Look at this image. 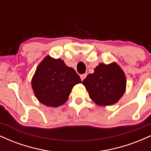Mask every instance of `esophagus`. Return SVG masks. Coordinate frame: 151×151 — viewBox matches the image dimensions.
<instances>
[{
  "mask_svg": "<svg viewBox=\"0 0 151 151\" xmlns=\"http://www.w3.org/2000/svg\"><path fill=\"white\" fill-rule=\"evenodd\" d=\"M86 76H87V74H81V75L80 76V77H81V81H83V80H84V79H85V78H86Z\"/></svg>",
  "mask_w": 151,
  "mask_h": 151,
  "instance_id": "1",
  "label": "esophagus"
}]
</instances>
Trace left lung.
Here are the masks:
<instances>
[{
  "instance_id": "left-lung-1",
  "label": "left lung",
  "mask_w": 151,
  "mask_h": 151,
  "mask_svg": "<svg viewBox=\"0 0 151 151\" xmlns=\"http://www.w3.org/2000/svg\"><path fill=\"white\" fill-rule=\"evenodd\" d=\"M82 84L96 104L109 106L119 101L125 93L126 79L124 71L116 62L110 65L100 63Z\"/></svg>"
}]
</instances>
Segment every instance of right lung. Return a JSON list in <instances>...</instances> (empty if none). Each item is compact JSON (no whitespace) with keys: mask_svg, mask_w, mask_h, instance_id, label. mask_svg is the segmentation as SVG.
I'll return each instance as SVG.
<instances>
[{"mask_svg":"<svg viewBox=\"0 0 151 151\" xmlns=\"http://www.w3.org/2000/svg\"><path fill=\"white\" fill-rule=\"evenodd\" d=\"M81 82L76 71L63 60L47 56L37 66L31 83L38 101L58 107L67 101L73 86Z\"/></svg>","mask_w":151,"mask_h":151,"instance_id":"1","label":"right lung"}]
</instances>
